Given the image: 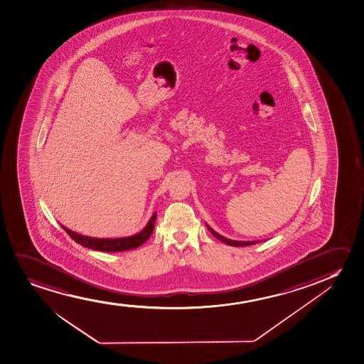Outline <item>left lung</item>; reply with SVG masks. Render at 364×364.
Wrapping results in <instances>:
<instances>
[{
    "instance_id": "obj_1",
    "label": "left lung",
    "mask_w": 364,
    "mask_h": 364,
    "mask_svg": "<svg viewBox=\"0 0 364 364\" xmlns=\"http://www.w3.org/2000/svg\"><path fill=\"white\" fill-rule=\"evenodd\" d=\"M208 230H210V232L213 233V236L216 237V238H218L220 241L223 242V243H226V245H228V246H233V247H246V246H252V245H255V243H258V241H253V242H241V241H232V240H227V238H225V237H222L221 235H218V232L213 231V228H210V227L208 226Z\"/></svg>"
}]
</instances>
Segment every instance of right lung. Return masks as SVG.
Returning <instances> with one entry per match:
<instances>
[{
    "label": "right lung",
    "mask_w": 364,
    "mask_h": 364,
    "mask_svg": "<svg viewBox=\"0 0 364 364\" xmlns=\"http://www.w3.org/2000/svg\"><path fill=\"white\" fill-rule=\"evenodd\" d=\"M156 220V213H154L142 231L134 236L124 237V238H105V240L104 238H92V237L81 236L75 232L68 230L66 227H62L76 243H79L86 248L101 250V252H123V250H134L143 245L151 237V232L154 230Z\"/></svg>",
    "instance_id": "1"
}]
</instances>
